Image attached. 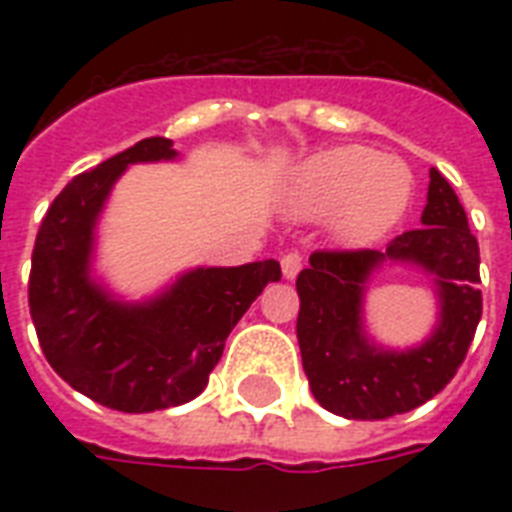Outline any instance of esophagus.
<instances>
[{
	"label": "esophagus",
	"instance_id": "34e87169",
	"mask_svg": "<svg viewBox=\"0 0 512 512\" xmlns=\"http://www.w3.org/2000/svg\"><path fill=\"white\" fill-rule=\"evenodd\" d=\"M300 268H303V255L300 252H287V255L281 257V273H284V279H295Z\"/></svg>",
	"mask_w": 512,
	"mask_h": 512
}]
</instances>
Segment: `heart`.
Returning a JSON list of instances; mask_svg holds the SVG:
<instances>
[{"mask_svg":"<svg viewBox=\"0 0 512 512\" xmlns=\"http://www.w3.org/2000/svg\"><path fill=\"white\" fill-rule=\"evenodd\" d=\"M412 191L414 177L404 159L364 146H337L313 154L292 172L287 207L308 220L332 215L342 241L366 244L401 220Z\"/></svg>","mask_w":512,"mask_h":512,"instance_id":"1","label":"heart"}]
</instances>
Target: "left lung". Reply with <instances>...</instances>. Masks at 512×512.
Here are the masks:
<instances>
[{
	"label": "left lung",
	"instance_id": "left-lung-1",
	"mask_svg": "<svg viewBox=\"0 0 512 512\" xmlns=\"http://www.w3.org/2000/svg\"><path fill=\"white\" fill-rule=\"evenodd\" d=\"M382 262L420 264L437 281L439 324L417 349L385 351L365 337V279ZM478 263L468 215L436 167L422 228L396 236L385 252H313L311 265L297 276V342L316 401L345 420H385L441 393L465 361L484 311Z\"/></svg>",
	"mask_w": 512,
	"mask_h": 512
}]
</instances>
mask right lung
Here are the masks:
<instances>
[{"label": "right lung", "instance_id": "obj_1", "mask_svg": "<svg viewBox=\"0 0 512 512\" xmlns=\"http://www.w3.org/2000/svg\"><path fill=\"white\" fill-rule=\"evenodd\" d=\"M175 156L172 140L146 138L76 175L36 233L28 308L44 358L71 388L116 412H156L199 396L236 321L281 279L276 260L196 268L146 303H122L92 279L95 223L119 175Z\"/></svg>", "mask_w": 512, "mask_h": 512}]
</instances>
